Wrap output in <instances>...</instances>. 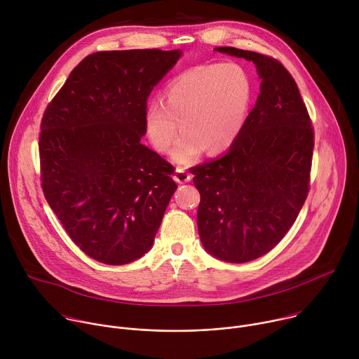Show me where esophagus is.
<instances>
[{"label": "esophagus", "instance_id": "esophagus-1", "mask_svg": "<svg viewBox=\"0 0 359 359\" xmlns=\"http://www.w3.org/2000/svg\"><path fill=\"white\" fill-rule=\"evenodd\" d=\"M173 179H175L177 183H187V182L191 179V175H190L189 172H186L184 169L177 168V169H176V172H175Z\"/></svg>", "mask_w": 359, "mask_h": 359}]
</instances>
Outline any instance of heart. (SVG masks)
I'll use <instances>...</instances> for the list:
<instances>
[{"label":"heart","instance_id":"obj_1","mask_svg":"<svg viewBox=\"0 0 359 359\" xmlns=\"http://www.w3.org/2000/svg\"><path fill=\"white\" fill-rule=\"evenodd\" d=\"M252 81L237 62L206 64L176 76L165 90L166 104L151 99L144 108V129L166 153L177 135L172 159L180 166L198 161L204 150L222 153L240 137L252 100Z\"/></svg>","mask_w":359,"mask_h":359}]
</instances>
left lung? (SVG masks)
Here are the masks:
<instances>
[{
    "label": "left lung",
    "mask_w": 359,
    "mask_h": 359,
    "mask_svg": "<svg viewBox=\"0 0 359 359\" xmlns=\"http://www.w3.org/2000/svg\"><path fill=\"white\" fill-rule=\"evenodd\" d=\"M216 50L251 61L262 85L234 144L190 169L200 193L197 229L204 250L216 259L247 263L281 241L309 196L314 129L281 62L233 46Z\"/></svg>",
    "instance_id": "1"
}]
</instances>
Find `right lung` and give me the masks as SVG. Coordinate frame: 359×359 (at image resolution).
Instances as JSON below:
<instances>
[{"label": "right lung", "mask_w": 359, "mask_h": 359, "mask_svg": "<svg viewBox=\"0 0 359 359\" xmlns=\"http://www.w3.org/2000/svg\"><path fill=\"white\" fill-rule=\"evenodd\" d=\"M180 57V49L156 48L90 54L43 112V196L99 263L122 266L147 252L177 189L173 166L142 136L147 97Z\"/></svg>", "instance_id": "add662e5"}]
</instances>
